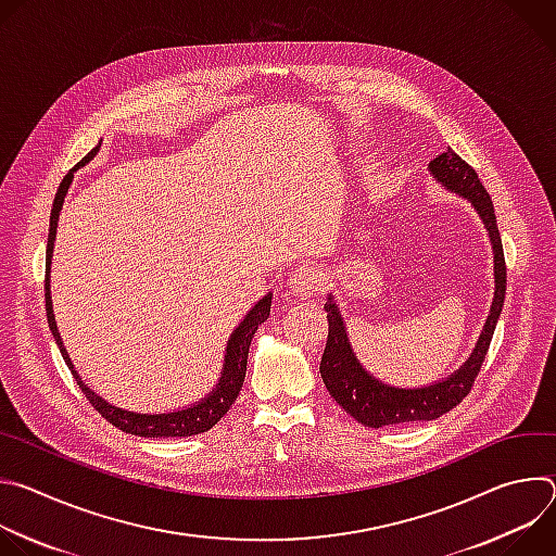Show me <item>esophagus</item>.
Segmentation results:
<instances>
[{"mask_svg": "<svg viewBox=\"0 0 556 556\" xmlns=\"http://www.w3.org/2000/svg\"><path fill=\"white\" fill-rule=\"evenodd\" d=\"M288 286H290V290H292L294 294H299V296L314 294V292H319L321 286H324V273L312 268V266H299V268L292 273Z\"/></svg>", "mask_w": 556, "mask_h": 556, "instance_id": "esophagus-1", "label": "esophagus"}]
</instances>
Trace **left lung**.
Here are the masks:
<instances>
[{"instance_id":"8db88e82","label":"left lung","mask_w":556,"mask_h":556,"mask_svg":"<svg viewBox=\"0 0 556 556\" xmlns=\"http://www.w3.org/2000/svg\"><path fill=\"white\" fill-rule=\"evenodd\" d=\"M431 174L451 191L470 200V204L482 215L486 230L493 242L495 253V299L491 307V316L484 326V332L478 341V348L470 354L459 371L451 378L422 387V389H399L389 387L369 376L361 363L356 361L348 332L343 328V319L337 303L332 299L326 303L328 312V343L321 358V378L332 393V399L361 425L380 429L391 425H412L422 420H435L446 412L455 409L466 395L470 393L475 378L480 376L482 363L489 354V345L495 334V326L504 307L506 296V260L504 247L497 228V217L493 208V200L484 185L480 182L475 169L462 161V157L446 149L429 165Z\"/></svg>"}]
</instances>
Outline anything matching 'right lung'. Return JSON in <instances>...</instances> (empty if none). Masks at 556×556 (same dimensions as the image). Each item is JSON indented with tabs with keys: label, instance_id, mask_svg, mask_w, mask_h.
I'll list each match as a JSON object with an SVG mask.
<instances>
[{
	"label": "right lung",
	"instance_id": "obj_1",
	"mask_svg": "<svg viewBox=\"0 0 556 556\" xmlns=\"http://www.w3.org/2000/svg\"><path fill=\"white\" fill-rule=\"evenodd\" d=\"M99 147H94L81 163H78L76 167H84L86 163H90L92 157L97 155ZM74 167V169H76ZM74 169L63 178V182L59 185V191L54 195V202H52V213H50V232H48V251H46V314H48V326L54 334V341L61 350V356L65 361V365L70 367L76 384L81 387V391L86 393V399L90 401V405L110 422L114 425L116 429L125 431V433H131V435H140V438H187V435H198V433H204L208 429H213L219 418H224V414L232 407V403L237 401V395H240L242 391V384H244V376H247V363H249V348H251V341H253V334L257 332V328L268 319L270 314V299L273 294H266L249 314L247 319L240 324V328H237L228 341V348H226V358H224V374L219 378V384L215 387V391L208 395V399H204L202 403L189 407V409H182V412H176V414H155V416H149V414H134V412H125V409H118L110 403H105L101 395H97L81 378H78V374L74 371V365L61 343V337H59V330H56V324H54V314H52V299H50V257H52V247H54V237H56V219H59V211L63 206V198L67 193V187L74 178Z\"/></svg>",
	"mask_w": 556,
	"mask_h": 556
}]
</instances>
